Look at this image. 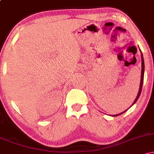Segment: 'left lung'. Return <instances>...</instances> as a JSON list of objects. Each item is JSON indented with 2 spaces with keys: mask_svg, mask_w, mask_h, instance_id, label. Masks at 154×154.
<instances>
[{
  "mask_svg": "<svg viewBox=\"0 0 154 154\" xmlns=\"http://www.w3.org/2000/svg\"><path fill=\"white\" fill-rule=\"evenodd\" d=\"M141 52V51H140ZM141 61H142V69H141V79H140V88H139V91H138V93H137V97L135 98V100H134V102L132 103V106H133L134 104L136 103V101H137V99H138V98L140 97V93H141V91H142V87H143V78H144V71H145V65H144V60H143V54L142 53H141ZM130 106V107H131ZM129 108V109H130ZM128 110H125V111H123V112L120 113L119 114H115V115H111L112 116H119L120 114H122L123 113H125V111H127Z\"/></svg>",
  "mask_w": 154,
  "mask_h": 154,
  "instance_id": "8db88e82",
  "label": "left lung"
}]
</instances>
